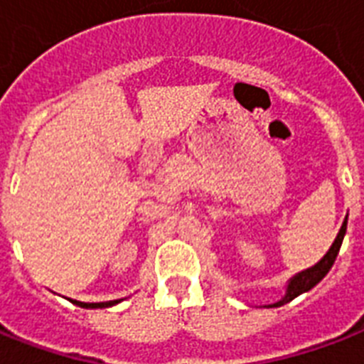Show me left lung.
I'll return each instance as SVG.
<instances>
[{
  "label": "left lung",
  "instance_id": "8db88e82",
  "mask_svg": "<svg viewBox=\"0 0 364 364\" xmlns=\"http://www.w3.org/2000/svg\"><path fill=\"white\" fill-rule=\"evenodd\" d=\"M346 226H348V217H346L341 232H338V235H336L335 243L331 245L329 252H327L326 256H323V258H321L320 262L314 265V267H310V269H306V271H303V273L295 274L294 279L289 280L284 297H282L279 303H274V305H271V306L286 305V303H289L291 299H295V297L303 294V291H309L310 288H314V286L318 284V282H320V280L323 279L327 273H329V269L333 267L336 256H338V250H341L342 239H344V233H346Z\"/></svg>",
  "mask_w": 364,
  "mask_h": 364
}]
</instances>
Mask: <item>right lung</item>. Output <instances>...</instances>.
<instances>
[{"instance_id":"right-lung-1","label":"right lung","mask_w":364,"mask_h":364,"mask_svg":"<svg viewBox=\"0 0 364 364\" xmlns=\"http://www.w3.org/2000/svg\"><path fill=\"white\" fill-rule=\"evenodd\" d=\"M70 303H75V305L82 306V309H102V306L115 305V303H119V301H106V303H82V301L70 299Z\"/></svg>"}]
</instances>
